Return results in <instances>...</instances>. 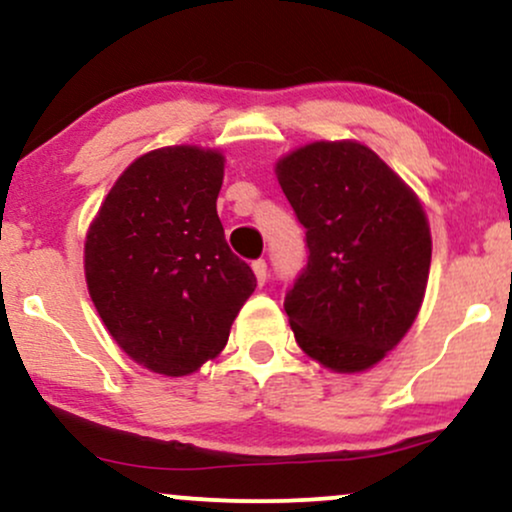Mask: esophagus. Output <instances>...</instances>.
Here are the masks:
<instances>
[{"label":"esophagus","mask_w":512,"mask_h":512,"mask_svg":"<svg viewBox=\"0 0 512 512\" xmlns=\"http://www.w3.org/2000/svg\"><path fill=\"white\" fill-rule=\"evenodd\" d=\"M252 272H255V276H257V284L264 286V281H267V262L255 260L252 262Z\"/></svg>","instance_id":"34e87169"}]
</instances>
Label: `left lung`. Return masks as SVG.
<instances>
[{
	"instance_id": "obj_1",
	"label": "left lung",
	"mask_w": 512,
	"mask_h": 512,
	"mask_svg": "<svg viewBox=\"0 0 512 512\" xmlns=\"http://www.w3.org/2000/svg\"><path fill=\"white\" fill-rule=\"evenodd\" d=\"M276 180L310 252L284 301L293 337L334 373L373 368L424 303L431 228L419 197L351 139L291 151L276 161Z\"/></svg>"
}]
</instances>
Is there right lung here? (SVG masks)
Returning <instances> with one entry per match:
<instances>
[{"label": "right lung", "mask_w": 512, "mask_h": 512, "mask_svg": "<svg viewBox=\"0 0 512 512\" xmlns=\"http://www.w3.org/2000/svg\"><path fill=\"white\" fill-rule=\"evenodd\" d=\"M223 156L163 146L129 163L91 221L84 269L91 301L125 354L180 378L223 351L255 291L216 214Z\"/></svg>", "instance_id": "add662e5"}]
</instances>
